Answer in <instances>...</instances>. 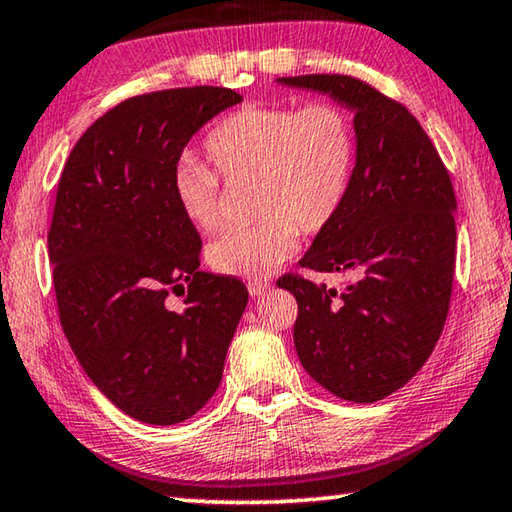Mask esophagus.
Wrapping results in <instances>:
<instances>
[{
    "label": "esophagus",
    "mask_w": 512,
    "mask_h": 512,
    "mask_svg": "<svg viewBox=\"0 0 512 512\" xmlns=\"http://www.w3.org/2000/svg\"><path fill=\"white\" fill-rule=\"evenodd\" d=\"M271 289V284H268L266 280L262 282V280H255V282H248V291H250V296H264V293Z\"/></svg>",
    "instance_id": "1"
}]
</instances>
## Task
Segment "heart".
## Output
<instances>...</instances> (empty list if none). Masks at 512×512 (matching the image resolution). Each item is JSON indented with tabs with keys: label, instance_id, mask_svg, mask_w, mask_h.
<instances>
[{
	"label": "heart",
	"instance_id": "obj_1",
	"mask_svg": "<svg viewBox=\"0 0 512 512\" xmlns=\"http://www.w3.org/2000/svg\"><path fill=\"white\" fill-rule=\"evenodd\" d=\"M214 167L228 183L255 180V214L248 228H230L207 246L212 271L266 277L296 253L302 235H320L348 201L357 131L336 101L293 106H244L205 137ZM173 198L194 228L221 223V178L210 164L183 155L173 169Z\"/></svg>",
	"mask_w": 512,
	"mask_h": 512
}]
</instances>
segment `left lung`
Returning a JSON list of instances; mask_svg holds the SVG:
<instances>
[{"instance_id":"8db88e82","label":"left lung","mask_w":512,"mask_h":512,"mask_svg":"<svg viewBox=\"0 0 512 512\" xmlns=\"http://www.w3.org/2000/svg\"><path fill=\"white\" fill-rule=\"evenodd\" d=\"M354 112L357 164L341 214L300 259L352 273L343 291L287 273L293 343L311 379L357 404L402 388L443 334L456 266V196L443 160L402 103L343 74L284 76Z\"/></svg>"}]
</instances>
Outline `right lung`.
<instances>
[{"instance_id": "obj_1", "label": "right lung", "mask_w": 512, "mask_h": 512, "mask_svg": "<svg viewBox=\"0 0 512 512\" xmlns=\"http://www.w3.org/2000/svg\"><path fill=\"white\" fill-rule=\"evenodd\" d=\"M239 101L212 85L121 101L60 173L47 237L60 325L92 384L146 424L203 409L248 305L244 282L198 268L201 235L171 189L187 142ZM169 292L183 312L163 307Z\"/></svg>"}]
</instances>
